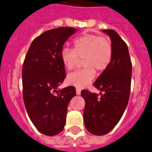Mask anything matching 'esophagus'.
<instances>
[{
  "instance_id": "34e87169",
  "label": "esophagus",
  "mask_w": 152,
  "mask_h": 152,
  "mask_svg": "<svg viewBox=\"0 0 152 152\" xmlns=\"http://www.w3.org/2000/svg\"><path fill=\"white\" fill-rule=\"evenodd\" d=\"M76 95H80L81 94V89L80 88H76Z\"/></svg>"
}]
</instances>
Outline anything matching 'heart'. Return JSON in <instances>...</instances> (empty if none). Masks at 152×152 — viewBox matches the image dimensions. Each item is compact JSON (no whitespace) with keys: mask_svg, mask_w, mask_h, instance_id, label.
<instances>
[{"mask_svg":"<svg viewBox=\"0 0 152 152\" xmlns=\"http://www.w3.org/2000/svg\"><path fill=\"white\" fill-rule=\"evenodd\" d=\"M73 49L64 46L61 50V60L67 70L76 66L80 58L84 68L69 73L67 83L76 88H85L95 77V71L106 69L113 57L110 40L97 34H85L73 40Z\"/></svg>","mask_w":152,"mask_h":152,"instance_id":"obj_1","label":"heart"}]
</instances>
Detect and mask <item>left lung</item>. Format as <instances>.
<instances>
[{"label":"left lung","mask_w":152,"mask_h":152,"mask_svg":"<svg viewBox=\"0 0 152 152\" xmlns=\"http://www.w3.org/2000/svg\"><path fill=\"white\" fill-rule=\"evenodd\" d=\"M110 36L113 57L108 68L96 80L94 86L102 93L83 90L85 101L83 120L91 133L102 136L110 132L122 117L131 90L132 62L128 46L113 30H102Z\"/></svg>","instance_id":"8db88e82"}]
</instances>
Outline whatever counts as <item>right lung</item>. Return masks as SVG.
Returning <instances> with one entry per match:
<instances>
[{"label": "right lung", "instance_id": "obj_1", "mask_svg": "<svg viewBox=\"0 0 152 152\" xmlns=\"http://www.w3.org/2000/svg\"><path fill=\"white\" fill-rule=\"evenodd\" d=\"M73 27L46 31L32 42L23 64V97L30 119L42 134L55 136L64 129L68 105L76 95L69 86L57 90L66 72L61 50Z\"/></svg>", "mask_w": 152, "mask_h": 152}]
</instances>
